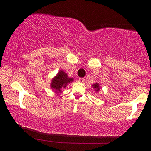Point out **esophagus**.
Segmentation results:
<instances>
[{
  "instance_id": "esophagus-1",
  "label": "esophagus",
  "mask_w": 151,
  "mask_h": 151,
  "mask_svg": "<svg viewBox=\"0 0 151 151\" xmlns=\"http://www.w3.org/2000/svg\"><path fill=\"white\" fill-rule=\"evenodd\" d=\"M78 81H79V82L81 83H83L84 81V78H79V79H78Z\"/></svg>"
}]
</instances>
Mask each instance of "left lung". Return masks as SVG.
<instances>
[{
    "label": "left lung",
    "mask_w": 151,
    "mask_h": 151,
    "mask_svg": "<svg viewBox=\"0 0 151 151\" xmlns=\"http://www.w3.org/2000/svg\"><path fill=\"white\" fill-rule=\"evenodd\" d=\"M91 86H92L93 89H94V91H96V92H99V91H100V89H101V88H100L99 84V83H97V82L92 84Z\"/></svg>",
    "instance_id": "1"
}]
</instances>
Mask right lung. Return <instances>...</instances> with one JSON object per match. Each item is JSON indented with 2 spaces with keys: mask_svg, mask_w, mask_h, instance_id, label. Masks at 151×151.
<instances>
[{
  "mask_svg": "<svg viewBox=\"0 0 151 151\" xmlns=\"http://www.w3.org/2000/svg\"><path fill=\"white\" fill-rule=\"evenodd\" d=\"M74 81V78L69 77L65 71L60 70L55 77L52 79L50 87L56 93H61L63 88H66L68 84Z\"/></svg>",
  "mask_w": 151,
  "mask_h": 151,
  "instance_id": "right-lung-1",
  "label": "right lung"
}]
</instances>
